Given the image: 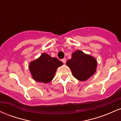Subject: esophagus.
I'll return each instance as SVG.
<instances>
[{"label": "esophagus", "mask_w": 121, "mask_h": 121, "mask_svg": "<svg viewBox=\"0 0 121 121\" xmlns=\"http://www.w3.org/2000/svg\"><path fill=\"white\" fill-rule=\"evenodd\" d=\"M62 61L64 64H65V63H66V59H62Z\"/></svg>", "instance_id": "1"}]
</instances>
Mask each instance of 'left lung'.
Wrapping results in <instances>:
<instances>
[{
	"label": "left lung",
	"instance_id": "1",
	"mask_svg": "<svg viewBox=\"0 0 121 121\" xmlns=\"http://www.w3.org/2000/svg\"><path fill=\"white\" fill-rule=\"evenodd\" d=\"M66 64L75 78L85 81L95 73L97 61L94 57L77 50L72 54V58L66 61Z\"/></svg>",
	"mask_w": 121,
	"mask_h": 121
}]
</instances>
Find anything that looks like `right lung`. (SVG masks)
I'll return each instance as SVG.
<instances>
[{
	"instance_id": "1",
	"label": "right lung",
	"mask_w": 121,
	"mask_h": 121,
	"mask_svg": "<svg viewBox=\"0 0 121 121\" xmlns=\"http://www.w3.org/2000/svg\"><path fill=\"white\" fill-rule=\"evenodd\" d=\"M62 65L63 63L57 58L43 53L39 57L30 62L29 69L35 81L47 84L53 79L57 69Z\"/></svg>"
}]
</instances>
